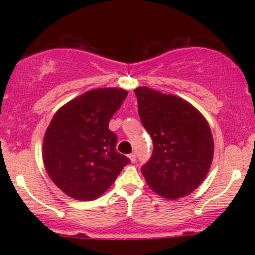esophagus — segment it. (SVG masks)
<instances>
[{"mask_svg":"<svg viewBox=\"0 0 255 255\" xmlns=\"http://www.w3.org/2000/svg\"><path fill=\"white\" fill-rule=\"evenodd\" d=\"M129 159H130L131 163H135V160H136V154H135V153L129 154Z\"/></svg>","mask_w":255,"mask_h":255,"instance_id":"34e87169","label":"esophagus"}]
</instances>
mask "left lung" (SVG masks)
Wrapping results in <instances>:
<instances>
[{
  "mask_svg": "<svg viewBox=\"0 0 255 255\" xmlns=\"http://www.w3.org/2000/svg\"><path fill=\"white\" fill-rule=\"evenodd\" d=\"M135 91L139 115L153 141L141 171L150 188L166 199L188 195L200 186L211 166L213 137L203 114L175 95L150 87Z\"/></svg>",
  "mask_w": 255,
  "mask_h": 255,
  "instance_id": "1",
  "label": "left lung"
}]
</instances>
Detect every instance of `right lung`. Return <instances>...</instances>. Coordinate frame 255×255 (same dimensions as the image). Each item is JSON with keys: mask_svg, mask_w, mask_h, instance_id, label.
I'll list each match as a JSON object with an SVG mask.
<instances>
[{"mask_svg": "<svg viewBox=\"0 0 255 255\" xmlns=\"http://www.w3.org/2000/svg\"><path fill=\"white\" fill-rule=\"evenodd\" d=\"M128 92L90 90L56 111L43 141V162L58 188L71 198L101 197L130 162L116 151L118 137L108 127Z\"/></svg>", "mask_w": 255, "mask_h": 255, "instance_id": "obj_1", "label": "right lung"}]
</instances>
